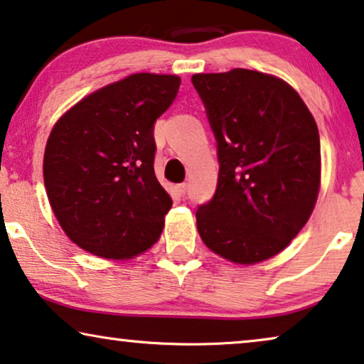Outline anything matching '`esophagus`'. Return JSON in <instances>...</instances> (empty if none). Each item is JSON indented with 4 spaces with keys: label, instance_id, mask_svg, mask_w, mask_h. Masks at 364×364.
Masks as SVG:
<instances>
[{
    "label": "esophagus",
    "instance_id": "obj_1",
    "mask_svg": "<svg viewBox=\"0 0 364 364\" xmlns=\"http://www.w3.org/2000/svg\"><path fill=\"white\" fill-rule=\"evenodd\" d=\"M186 191H188V185L186 183H181V185H178V193L179 195H186Z\"/></svg>",
    "mask_w": 364,
    "mask_h": 364
}]
</instances>
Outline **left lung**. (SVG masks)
<instances>
[{
  "label": "left lung",
  "mask_w": 364,
  "mask_h": 364,
  "mask_svg": "<svg viewBox=\"0 0 364 364\" xmlns=\"http://www.w3.org/2000/svg\"><path fill=\"white\" fill-rule=\"evenodd\" d=\"M218 141V186L198 208L203 243L235 264L273 258L306 225L321 185L319 133L298 91L245 68L193 75Z\"/></svg>",
  "instance_id": "1"
}]
</instances>
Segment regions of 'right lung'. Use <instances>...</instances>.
Here are the masks:
<instances>
[{
    "instance_id": "1",
    "label": "right lung",
    "mask_w": 364,
    "mask_h": 364,
    "mask_svg": "<svg viewBox=\"0 0 364 364\" xmlns=\"http://www.w3.org/2000/svg\"><path fill=\"white\" fill-rule=\"evenodd\" d=\"M181 77L134 73L71 106L53 126L43 158L48 200L76 246L129 259L159 240L173 200L154 174L153 124Z\"/></svg>"
}]
</instances>
